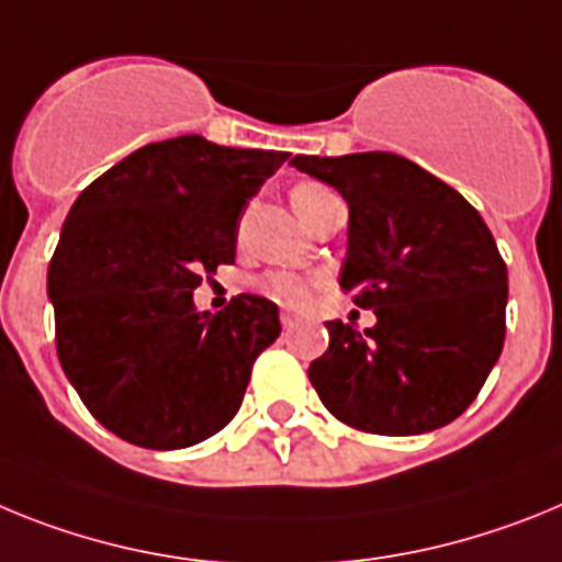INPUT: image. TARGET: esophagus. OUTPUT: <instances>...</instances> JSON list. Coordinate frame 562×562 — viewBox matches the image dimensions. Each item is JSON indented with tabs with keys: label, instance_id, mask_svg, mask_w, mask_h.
<instances>
[{
	"label": "esophagus",
	"instance_id": "obj_1",
	"mask_svg": "<svg viewBox=\"0 0 562 562\" xmlns=\"http://www.w3.org/2000/svg\"><path fill=\"white\" fill-rule=\"evenodd\" d=\"M280 322H282V328L291 330L296 325V322H300V316H296L294 311H280Z\"/></svg>",
	"mask_w": 562,
	"mask_h": 562
}]
</instances>
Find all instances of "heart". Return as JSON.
<instances>
[{
    "label": "heart",
    "mask_w": 562,
    "mask_h": 562,
    "mask_svg": "<svg viewBox=\"0 0 562 562\" xmlns=\"http://www.w3.org/2000/svg\"><path fill=\"white\" fill-rule=\"evenodd\" d=\"M330 198H336V194L330 192L328 187L314 183V180L296 183V187L291 189V206H294L296 217H300L305 226H308L311 217L319 212L322 203H328ZM316 285H319V280L291 274V271H274V274L262 277L260 282L262 291H266L271 300L282 302V305H302V302H308Z\"/></svg>",
    "instance_id": "obj_1"
}]
</instances>
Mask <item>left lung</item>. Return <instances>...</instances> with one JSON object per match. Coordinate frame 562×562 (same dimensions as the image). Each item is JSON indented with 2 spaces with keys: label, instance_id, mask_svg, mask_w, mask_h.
<instances>
[{
  "label": "left lung",
  "instance_id": "8db88e82",
  "mask_svg": "<svg viewBox=\"0 0 562 562\" xmlns=\"http://www.w3.org/2000/svg\"><path fill=\"white\" fill-rule=\"evenodd\" d=\"M350 209L339 285L373 328L325 322L308 379L348 427L418 436L475 402L506 336V262L484 217L436 175L393 153L296 155Z\"/></svg>",
  "mask_w": 562,
  "mask_h": 562
}]
</instances>
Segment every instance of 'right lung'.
<instances>
[{
	"instance_id": "add662e5",
	"label": "right lung",
	"mask_w": 562,
	"mask_h": 562,
	"mask_svg": "<svg viewBox=\"0 0 562 562\" xmlns=\"http://www.w3.org/2000/svg\"><path fill=\"white\" fill-rule=\"evenodd\" d=\"M285 160L180 135L126 155L72 203L47 271L58 362L124 441L192 447L240 409L280 311L240 294L198 314L192 294L234 262L243 209Z\"/></svg>"
}]
</instances>
